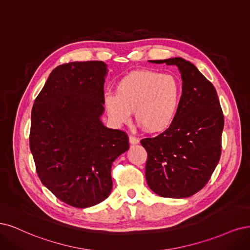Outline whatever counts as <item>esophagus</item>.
<instances>
[{
	"label": "esophagus",
	"instance_id": "34e87169",
	"mask_svg": "<svg viewBox=\"0 0 250 250\" xmlns=\"http://www.w3.org/2000/svg\"><path fill=\"white\" fill-rule=\"evenodd\" d=\"M128 141H130L131 144H138L139 143V139L136 138V137H134V136L128 137Z\"/></svg>",
	"mask_w": 250,
	"mask_h": 250
}]
</instances>
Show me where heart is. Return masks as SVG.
I'll use <instances>...</instances> for the list:
<instances>
[{"instance_id": "1", "label": "heart", "mask_w": 250, "mask_h": 250, "mask_svg": "<svg viewBox=\"0 0 250 250\" xmlns=\"http://www.w3.org/2000/svg\"><path fill=\"white\" fill-rule=\"evenodd\" d=\"M182 100V86L172 75L139 70L125 76L116 86L115 95H104V108L115 125L126 124L131 111L137 122L150 132L162 131L172 124Z\"/></svg>"}]
</instances>
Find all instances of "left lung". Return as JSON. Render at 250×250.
Listing matches in <instances>:
<instances>
[{
	"label": "left lung",
	"mask_w": 250,
	"mask_h": 250,
	"mask_svg": "<svg viewBox=\"0 0 250 250\" xmlns=\"http://www.w3.org/2000/svg\"><path fill=\"white\" fill-rule=\"evenodd\" d=\"M176 65L183 80L178 114L166 130L141 140L148 187L162 197L185 198L203 189L221 155L224 125L215 87L194 64L176 57L149 60Z\"/></svg>",
	"instance_id": "obj_1"
}]
</instances>
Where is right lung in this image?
<instances>
[{"label":"right lung","mask_w":250,"mask_h":250,"mask_svg":"<svg viewBox=\"0 0 250 250\" xmlns=\"http://www.w3.org/2000/svg\"><path fill=\"white\" fill-rule=\"evenodd\" d=\"M103 61L56 67L35 99L30 149L40 181L71 207L102 203L112 190L111 166L128 149L125 132L104 126Z\"/></svg>","instance_id":"right-lung-1"}]
</instances>
